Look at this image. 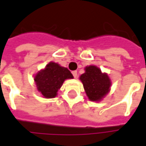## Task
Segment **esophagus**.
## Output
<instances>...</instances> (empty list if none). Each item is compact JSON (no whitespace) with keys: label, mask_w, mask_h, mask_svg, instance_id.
<instances>
[{"label":"esophagus","mask_w":146,"mask_h":146,"mask_svg":"<svg viewBox=\"0 0 146 146\" xmlns=\"http://www.w3.org/2000/svg\"><path fill=\"white\" fill-rule=\"evenodd\" d=\"M72 73H73V77H74V78H77V71H73L72 72Z\"/></svg>","instance_id":"1"}]
</instances>
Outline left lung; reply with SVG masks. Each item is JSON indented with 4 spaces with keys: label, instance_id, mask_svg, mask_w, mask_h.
Here are the masks:
<instances>
[{
    "label": "left lung",
    "instance_id": "left-lung-1",
    "mask_svg": "<svg viewBox=\"0 0 146 146\" xmlns=\"http://www.w3.org/2000/svg\"><path fill=\"white\" fill-rule=\"evenodd\" d=\"M88 98L92 102H100L110 91L111 80L108 74L95 65L85 68V73L80 76Z\"/></svg>",
    "mask_w": 146,
    "mask_h": 146
}]
</instances>
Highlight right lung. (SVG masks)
<instances>
[{"label":"right lung","instance_id":"right-lung-1","mask_svg":"<svg viewBox=\"0 0 146 146\" xmlns=\"http://www.w3.org/2000/svg\"><path fill=\"white\" fill-rule=\"evenodd\" d=\"M73 78L69 69L55 62H49L45 68L38 71L34 76V81L37 90L44 98L56 97L66 79Z\"/></svg>","mask_w":146,"mask_h":146}]
</instances>
